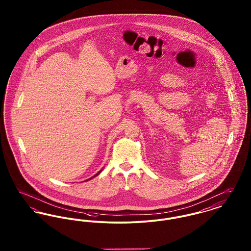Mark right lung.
Here are the masks:
<instances>
[{"mask_svg":"<svg viewBox=\"0 0 251 251\" xmlns=\"http://www.w3.org/2000/svg\"><path fill=\"white\" fill-rule=\"evenodd\" d=\"M100 172H101V171H100ZM100 173H99V174H100ZM99 174H98V175H99ZM98 175H96V176H98ZM90 179H91V178H90Z\"/></svg>","mask_w":251,"mask_h":251,"instance_id":"right-lung-1","label":"right lung"}]
</instances>
